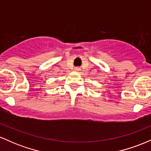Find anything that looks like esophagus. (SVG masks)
<instances>
[{"instance_id": "34e87169", "label": "esophagus", "mask_w": 151, "mask_h": 151, "mask_svg": "<svg viewBox=\"0 0 151 151\" xmlns=\"http://www.w3.org/2000/svg\"><path fill=\"white\" fill-rule=\"evenodd\" d=\"M74 70H75L76 72H79V71H80V70H81V69L79 68V67H75V68H74Z\"/></svg>"}]
</instances>
